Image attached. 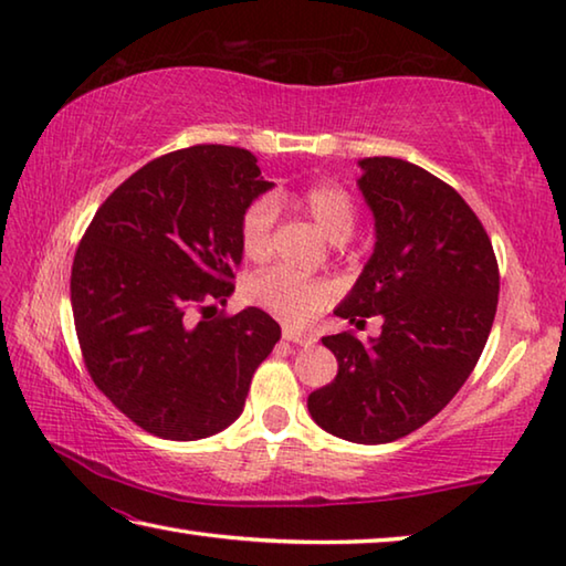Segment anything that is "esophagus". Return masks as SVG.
<instances>
[{"instance_id":"34e87169","label":"esophagus","mask_w":566,"mask_h":566,"mask_svg":"<svg viewBox=\"0 0 566 566\" xmlns=\"http://www.w3.org/2000/svg\"><path fill=\"white\" fill-rule=\"evenodd\" d=\"M282 337H284L286 342L300 344V347H312V344L317 342V334L302 332V329H296V327H290V324H286V327H282Z\"/></svg>"}]
</instances>
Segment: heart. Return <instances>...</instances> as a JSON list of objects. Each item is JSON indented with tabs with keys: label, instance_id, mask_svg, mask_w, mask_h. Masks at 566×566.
Returning <instances> with one entry per match:
<instances>
[{
	"label": "heart",
	"instance_id": "b5f03b06",
	"mask_svg": "<svg viewBox=\"0 0 566 566\" xmlns=\"http://www.w3.org/2000/svg\"><path fill=\"white\" fill-rule=\"evenodd\" d=\"M306 214L314 219L332 242H344L352 234L357 222V207L349 191L334 185V181H314L296 195ZM276 222V202L272 197H256L249 202L242 219H239V244L249 260H264L272 249V229ZM249 302L260 310L274 314L284 322L304 324L317 317V314L332 300V286L324 280H310V276H296L282 266H272L254 274L247 282Z\"/></svg>",
	"mask_w": 566,
	"mask_h": 566
}]
</instances>
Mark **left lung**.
<instances>
[{
	"mask_svg": "<svg viewBox=\"0 0 566 566\" xmlns=\"http://www.w3.org/2000/svg\"><path fill=\"white\" fill-rule=\"evenodd\" d=\"M359 189L377 244L334 310L361 327L381 314L369 344L352 332L322 337L339 371L306 399L334 437L387 444L437 417L476 367L500 300V266L479 217L459 191L395 157L359 161Z\"/></svg>",
	"mask_w": 566,
	"mask_h": 566,
	"instance_id": "8db88e82",
	"label": "left lung"
}]
</instances>
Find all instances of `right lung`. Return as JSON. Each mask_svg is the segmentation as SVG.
Listing matches in <instances>:
<instances>
[{
    "instance_id": "obj_1",
    "label": "right lung",
    "mask_w": 566,
    "mask_h": 566,
    "mask_svg": "<svg viewBox=\"0 0 566 566\" xmlns=\"http://www.w3.org/2000/svg\"><path fill=\"white\" fill-rule=\"evenodd\" d=\"M252 151L197 145L134 171L76 247L72 312L90 377L145 432L195 442L242 415L282 329L224 304L242 264L239 219L272 187Z\"/></svg>"
}]
</instances>
